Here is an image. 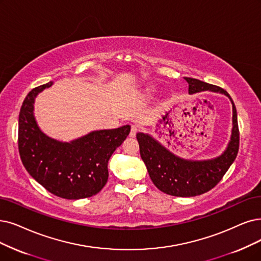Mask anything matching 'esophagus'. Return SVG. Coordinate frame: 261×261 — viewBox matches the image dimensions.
<instances>
[{
    "mask_svg": "<svg viewBox=\"0 0 261 261\" xmlns=\"http://www.w3.org/2000/svg\"><path fill=\"white\" fill-rule=\"evenodd\" d=\"M138 129H139V128H138L137 125H132V128H130L129 136H130V137H135V136H136V134H137Z\"/></svg>",
    "mask_w": 261,
    "mask_h": 261,
    "instance_id": "esophagus-1",
    "label": "esophagus"
}]
</instances>
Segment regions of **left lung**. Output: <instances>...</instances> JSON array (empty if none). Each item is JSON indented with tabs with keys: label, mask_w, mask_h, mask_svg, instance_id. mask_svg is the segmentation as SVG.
<instances>
[{
	"label": "left lung",
	"mask_w": 261,
	"mask_h": 261,
	"mask_svg": "<svg viewBox=\"0 0 261 261\" xmlns=\"http://www.w3.org/2000/svg\"><path fill=\"white\" fill-rule=\"evenodd\" d=\"M189 83V93L210 91L221 93L232 103L231 136L225 151L211 160L193 161L175 155L149 134L137 133L140 156L147 166L150 178L158 189L176 197H194L209 192L222 180L234 162L239 151V128L237 110L228 93L210 83L195 78H184Z\"/></svg>",
	"instance_id": "obj_1"
}]
</instances>
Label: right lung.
Returning <instances> with one entry per match:
<instances>
[{"instance_id":"right-lung-1","label":"right lung","mask_w":261,"mask_h":261,"mask_svg":"<svg viewBox=\"0 0 261 261\" xmlns=\"http://www.w3.org/2000/svg\"><path fill=\"white\" fill-rule=\"evenodd\" d=\"M54 82L31 91L20 109L18 147L27 171L41 186L65 199L96 195L108 180V162L126 139L129 125L93 130L69 142L51 138L41 130L34 116L36 96Z\"/></svg>"}]
</instances>
